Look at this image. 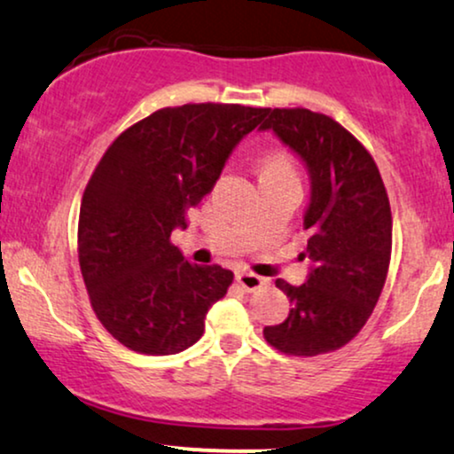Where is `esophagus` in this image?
I'll return each instance as SVG.
<instances>
[{"mask_svg":"<svg viewBox=\"0 0 454 454\" xmlns=\"http://www.w3.org/2000/svg\"><path fill=\"white\" fill-rule=\"evenodd\" d=\"M237 283L245 289V292H255V289H260V287L266 286V279H264V277L254 275V272L239 270L237 272Z\"/></svg>","mask_w":454,"mask_h":454,"instance_id":"34e87169","label":"esophagus"}]
</instances>
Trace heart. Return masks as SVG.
<instances>
[{
	"mask_svg": "<svg viewBox=\"0 0 454 454\" xmlns=\"http://www.w3.org/2000/svg\"><path fill=\"white\" fill-rule=\"evenodd\" d=\"M270 173H294L292 162L287 160V156L283 154L266 156L264 162H262V175H270Z\"/></svg>",
	"mask_w": 454,
	"mask_h": 454,
	"instance_id": "b5f03b06",
	"label": "heart"
}]
</instances>
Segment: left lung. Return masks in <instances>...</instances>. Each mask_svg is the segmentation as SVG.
<instances>
[{
  "mask_svg": "<svg viewBox=\"0 0 454 454\" xmlns=\"http://www.w3.org/2000/svg\"><path fill=\"white\" fill-rule=\"evenodd\" d=\"M260 130H272L302 160L310 194L307 281L289 286L292 310L264 338L287 355L336 351L357 336L383 292L391 258V207L368 150L330 116L310 109H266Z\"/></svg>",
  "mask_w": 454,
  "mask_h": 454,
  "instance_id": "8db88e82",
  "label": "left lung"
}]
</instances>
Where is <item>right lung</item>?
I'll use <instances>...</instances> for the list:
<instances>
[{
	"label": "right lung",
	"instance_id": "1",
	"mask_svg": "<svg viewBox=\"0 0 454 454\" xmlns=\"http://www.w3.org/2000/svg\"><path fill=\"white\" fill-rule=\"evenodd\" d=\"M264 116L222 103L158 109L97 165L80 207V269L99 321L130 351L173 355L203 336L232 272L190 264L171 232Z\"/></svg>",
	"mask_w": 454,
	"mask_h": 454
}]
</instances>
